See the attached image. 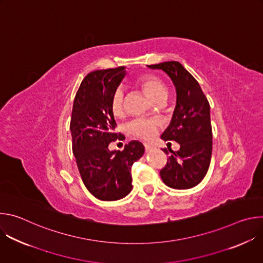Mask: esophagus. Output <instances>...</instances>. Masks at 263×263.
I'll list each match as a JSON object with an SVG mask.
<instances>
[{"label": "esophagus", "mask_w": 263, "mask_h": 263, "mask_svg": "<svg viewBox=\"0 0 263 263\" xmlns=\"http://www.w3.org/2000/svg\"><path fill=\"white\" fill-rule=\"evenodd\" d=\"M143 145H144L145 151H152V149H154V148H155V145H154V144H152V143H147V142H145V143H143Z\"/></svg>", "instance_id": "34e87169"}]
</instances>
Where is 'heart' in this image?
<instances>
[{"mask_svg":"<svg viewBox=\"0 0 263 263\" xmlns=\"http://www.w3.org/2000/svg\"><path fill=\"white\" fill-rule=\"evenodd\" d=\"M137 84L144 91V93L154 102L160 99L167 98V88L161 79L154 74H143L137 79ZM110 109L115 117H122L124 114V91L118 88L112 95L110 102ZM159 123L157 120L138 119L131 122L128 126V133L132 136L149 139L157 131Z\"/></svg>","mask_w":263,"mask_h":263,"instance_id":"heart-1","label":"heart"}]
</instances>
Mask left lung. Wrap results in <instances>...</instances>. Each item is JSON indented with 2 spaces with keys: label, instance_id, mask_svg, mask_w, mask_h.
I'll use <instances>...</instances> for the list:
<instances>
[{
  "label": "left lung",
  "instance_id": "left-lung-1",
  "mask_svg": "<svg viewBox=\"0 0 263 263\" xmlns=\"http://www.w3.org/2000/svg\"><path fill=\"white\" fill-rule=\"evenodd\" d=\"M162 69L173 81L177 100L172 121L162 133L163 140H175L178 151L168 148L172 155L160 171L165 185L175 190H189L206 176L212 153L210 106L198 81L177 61L147 65ZM168 154L166 148H162Z\"/></svg>",
  "mask_w": 263,
  "mask_h": 263
}]
</instances>
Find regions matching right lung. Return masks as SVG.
<instances>
[{
	"label": "right lung",
	"instance_id": "1",
	"mask_svg": "<svg viewBox=\"0 0 263 263\" xmlns=\"http://www.w3.org/2000/svg\"><path fill=\"white\" fill-rule=\"evenodd\" d=\"M126 76L125 67L89 72L73 100L70 132L72 153L88 192L102 201H117L132 191L131 167L144 153L140 141L132 140L123 151H110L117 134L110 102Z\"/></svg>",
	"mask_w": 263,
	"mask_h": 263
}]
</instances>
